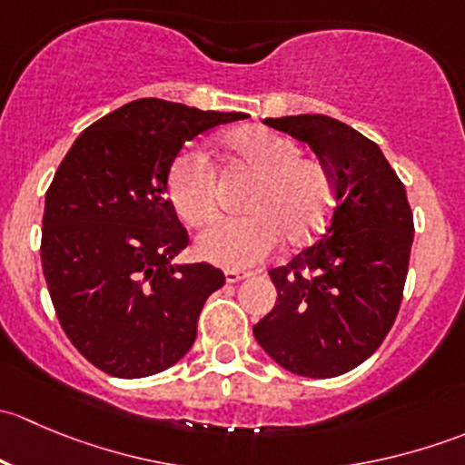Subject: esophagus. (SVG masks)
Here are the masks:
<instances>
[{
    "label": "esophagus",
    "mask_w": 465,
    "mask_h": 465,
    "mask_svg": "<svg viewBox=\"0 0 465 465\" xmlns=\"http://www.w3.org/2000/svg\"><path fill=\"white\" fill-rule=\"evenodd\" d=\"M250 276V272H241V270H224V279H227V283H238V281L247 279Z\"/></svg>",
    "instance_id": "1"
}]
</instances>
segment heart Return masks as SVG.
Returning <instances> with one entry per match:
<instances>
[{
    "mask_svg": "<svg viewBox=\"0 0 465 465\" xmlns=\"http://www.w3.org/2000/svg\"><path fill=\"white\" fill-rule=\"evenodd\" d=\"M229 153L245 163L259 184L247 200L245 218H223L198 236L195 250L204 261L223 267L261 262L285 241L303 245L326 227L335 186L320 159L302 157L290 137L267 128H238L224 139ZM173 209L191 227H203L215 215V175L203 150H182L166 175Z\"/></svg>",
    "mask_w": 465,
    "mask_h": 465,
    "instance_id": "heart-1",
    "label": "heart"
}]
</instances>
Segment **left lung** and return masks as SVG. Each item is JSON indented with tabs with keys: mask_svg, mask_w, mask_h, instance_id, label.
Here are the masks:
<instances>
[{
	"mask_svg": "<svg viewBox=\"0 0 465 465\" xmlns=\"http://www.w3.org/2000/svg\"><path fill=\"white\" fill-rule=\"evenodd\" d=\"M265 124L315 150L335 206L315 245L270 270L276 306L254 337L297 376H341L371 358L396 322L414 241L405 186L378 143L341 121L297 114Z\"/></svg>",
	"mask_w": 465,
	"mask_h": 465,
	"instance_id": "8db88e82",
	"label": "left lung"
}]
</instances>
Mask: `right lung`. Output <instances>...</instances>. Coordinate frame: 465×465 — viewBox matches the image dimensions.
<instances>
[{
  "label": "right lung",
  "mask_w": 465,
  "mask_h": 465,
  "mask_svg": "<svg viewBox=\"0 0 465 465\" xmlns=\"http://www.w3.org/2000/svg\"><path fill=\"white\" fill-rule=\"evenodd\" d=\"M242 112L139 98L81 133L46 191L40 259L60 326L114 378H145L184 358L224 274L173 259L189 233L166 198L184 142Z\"/></svg>",
  "instance_id": "obj_1"
}]
</instances>
